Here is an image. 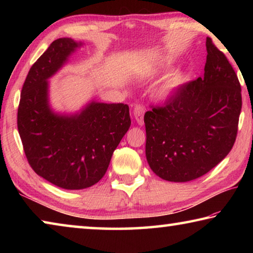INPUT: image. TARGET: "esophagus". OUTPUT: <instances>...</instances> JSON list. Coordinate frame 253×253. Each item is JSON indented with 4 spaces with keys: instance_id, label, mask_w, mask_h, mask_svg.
Returning <instances> with one entry per match:
<instances>
[{
    "instance_id": "obj_1",
    "label": "esophagus",
    "mask_w": 253,
    "mask_h": 253,
    "mask_svg": "<svg viewBox=\"0 0 253 253\" xmlns=\"http://www.w3.org/2000/svg\"><path fill=\"white\" fill-rule=\"evenodd\" d=\"M144 114H145V107L143 105H135L134 107V116L136 122L138 125L142 126L144 124Z\"/></svg>"
}]
</instances>
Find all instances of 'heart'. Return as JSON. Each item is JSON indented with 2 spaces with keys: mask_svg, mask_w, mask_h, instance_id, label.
<instances>
[{
  "mask_svg": "<svg viewBox=\"0 0 253 253\" xmlns=\"http://www.w3.org/2000/svg\"><path fill=\"white\" fill-rule=\"evenodd\" d=\"M172 67L173 60L166 59L165 61L157 68L156 72H158V74H163V72H166L169 69H172ZM182 84L183 76L176 72V74H173L172 76H169V78H166L160 85H158L155 89V96L161 100H168L178 91V89L181 88Z\"/></svg>",
  "mask_w": 253,
  "mask_h": 253,
  "instance_id": "obj_1",
  "label": "heart"
}]
</instances>
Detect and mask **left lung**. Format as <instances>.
Listing matches in <instances>:
<instances>
[{
  "instance_id": "obj_1",
  "label": "left lung",
  "mask_w": 253,
  "mask_h": 253,
  "mask_svg": "<svg viewBox=\"0 0 253 253\" xmlns=\"http://www.w3.org/2000/svg\"><path fill=\"white\" fill-rule=\"evenodd\" d=\"M204 76L181 85L144 116L146 158L169 182L199 178L228 155L237 138L241 85L223 52L207 38Z\"/></svg>"
}]
</instances>
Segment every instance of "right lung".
Wrapping results in <instances>:
<instances>
[{"instance_id":"1","label":"right lung","mask_w":253,"mask_h":253,"mask_svg":"<svg viewBox=\"0 0 253 253\" xmlns=\"http://www.w3.org/2000/svg\"><path fill=\"white\" fill-rule=\"evenodd\" d=\"M83 44L71 38L54 40L30 69L18 109L29 164L39 176L66 190H83L100 181L131 123L125 104L91 100L74 114L51 108L49 79Z\"/></svg>"}]
</instances>
